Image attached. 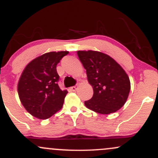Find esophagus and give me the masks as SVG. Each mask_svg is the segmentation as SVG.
I'll return each instance as SVG.
<instances>
[{
	"label": "esophagus",
	"mask_w": 158,
	"mask_h": 158,
	"mask_svg": "<svg viewBox=\"0 0 158 158\" xmlns=\"http://www.w3.org/2000/svg\"><path fill=\"white\" fill-rule=\"evenodd\" d=\"M70 89V90H71V91H76V90H77V86H73V87H71Z\"/></svg>",
	"instance_id": "34e87169"
}]
</instances>
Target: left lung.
Returning a JSON list of instances; mask_svg holds the SVG:
<instances>
[{"mask_svg":"<svg viewBox=\"0 0 158 158\" xmlns=\"http://www.w3.org/2000/svg\"><path fill=\"white\" fill-rule=\"evenodd\" d=\"M77 55L94 90L93 97L85 101V106L102 114H109L120 109L131 89L126 71L114 59L103 52L79 50Z\"/></svg>","mask_w":158,"mask_h":158,"instance_id":"1","label":"left lung"}]
</instances>
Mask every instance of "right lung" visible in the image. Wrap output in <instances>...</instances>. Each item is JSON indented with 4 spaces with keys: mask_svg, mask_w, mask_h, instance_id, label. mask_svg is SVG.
I'll list each match as a JSON object with an SVG mask.
<instances>
[{
    "mask_svg": "<svg viewBox=\"0 0 158 158\" xmlns=\"http://www.w3.org/2000/svg\"><path fill=\"white\" fill-rule=\"evenodd\" d=\"M68 51L50 52L35 58L23 70L18 92L27 111L39 119H48L62 108L68 90L58 85L56 65Z\"/></svg>",
    "mask_w": 158,
    "mask_h": 158,
    "instance_id": "obj_1",
    "label": "right lung"
}]
</instances>
